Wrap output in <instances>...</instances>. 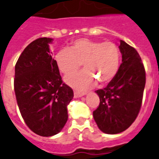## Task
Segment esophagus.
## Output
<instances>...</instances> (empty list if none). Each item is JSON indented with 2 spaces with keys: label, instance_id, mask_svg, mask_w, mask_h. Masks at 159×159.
<instances>
[{
  "label": "esophagus",
  "instance_id": "esophagus-1",
  "mask_svg": "<svg viewBox=\"0 0 159 159\" xmlns=\"http://www.w3.org/2000/svg\"><path fill=\"white\" fill-rule=\"evenodd\" d=\"M85 95V93H82V92H79V91H74V96L75 98L77 97H80Z\"/></svg>",
  "mask_w": 159,
  "mask_h": 159
}]
</instances>
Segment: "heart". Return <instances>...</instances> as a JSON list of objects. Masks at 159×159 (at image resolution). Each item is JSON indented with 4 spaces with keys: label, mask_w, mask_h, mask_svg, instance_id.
<instances>
[{
    "label": "heart",
    "mask_w": 159,
    "mask_h": 159,
    "mask_svg": "<svg viewBox=\"0 0 159 159\" xmlns=\"http://www.w3.org/2000/svg\"><path fill=\"white\" fill-rule=\"evenodd\" d=\"M120 50L112 42L101 43L90 39H78L69 49H62L56 54L55 61L61 72L72 74L65 78L69 85L78 89H87L96 84H107L114 78L120 64Z\"/></svg>",
    "instance_id": "obj_1"
}]
</instances>
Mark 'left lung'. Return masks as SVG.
I'll return each instance as SVG.
<instances>
[{"label": "left lung", "mask_w": 159, "mask_h": 159, "mask_svg": "<svg viewBox=\"0 0 159 159\" xmlns=\"http://www.w3.org/2000/svg\"><path fill=\"white\" fill-rule=\"evenodd\" d=\"M122 63L106 88L96 90L100 104L93 117L102 132L121 133L136 120L141 109L146 85V70L138 51L120 40Z\"/></svg>", "instance_id": "obj_1"}]
</instances>
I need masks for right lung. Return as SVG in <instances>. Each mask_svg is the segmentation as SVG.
Instances as JSON below:
<instances>
[{"label": "right lung", "instance_id": "1", "mask_svg": "<svg viewBox=\"0 0 159 159\" xmlns=\"http://www.w3.org/2000/svg\"><path fill=\"white\" fill-rule=\"evenodd\" d=\"M40 38L30 43L15 65L14 92L17 105L26 125L38 135L59 134L66 124L67 105L73 90L62 80L49 43Z\"/></svg>", "mask_w": 159, "mask_h": 159}]
</instances>
